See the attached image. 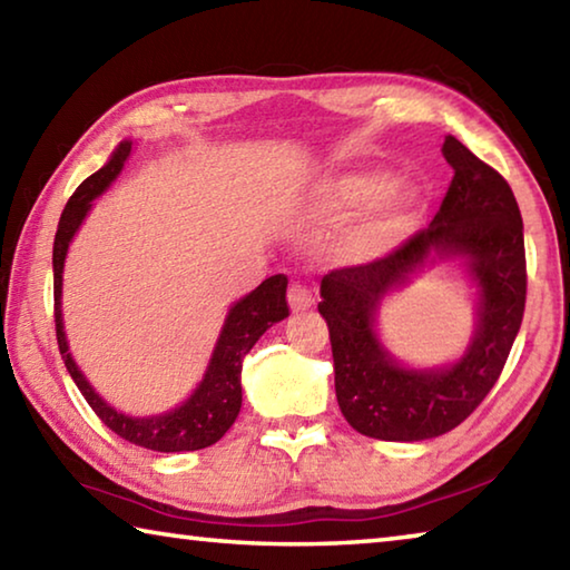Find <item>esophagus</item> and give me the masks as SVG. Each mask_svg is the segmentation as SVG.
Returning a JSON list of instances; mask_svg holds the SVG:
<instances>
[{
  "instance_id": "esophagus-1",
  "label": "esophagus",
  "mask_w": 570,
  "mask_h": 570,
  "mask_svg": "<svg viewBox=\"0 0 570 570\" xmlns=\"http://www.w3.org/2000/svg\"><path fill=\"white\" fill-rule=\"evenodd\" d=\"M288 306L292 312H306L314 306V292L304 284H292L288 286Z\"/></svg>"
}]
</instances>
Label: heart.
Instances as JSON below:
<instances>
[{"instance_id":"1","label":"heart","mask_w":570,"mask_h":570,"mask_svg":"<svg viewBox=\"0 0 570 570\" xmlns=\"http://www.w3.org/2000/svg\"><path fill=\"white\" fill-rule=\"evenodd\" d=\"M320 206L326 214H352L366 208L364 218L344 240L346 254L370 258L380 256L407 234L417 218V193L410 188L390 186L380 170H354L330 178L320 190Z\"/></svg>"}]
</instances>
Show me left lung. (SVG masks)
I'll list each match as a JSON object with an SVG mask.
<instances>
[{"instance_id":"8db88e82","label":"left lung","mask_w":570,"mask_h":570,"mask_svg":"<svg viewBox=\"0 0 570 570\" xmlns=\"http://www.w3.org/2000/svg\"><path fill=\"white\" fill-rule=\"evenodd\" d=\"M442 156L455 176L432 224L387 256L322 278L320 314L330 326L336 402L366 438L417 442L458 428L493 390L523 322L525 244L513 190L452 135ZM442 257H465L476 278V334L455 365L410 371L376 340L373 314L384 295Z\"/></svg>"}]
</instances>
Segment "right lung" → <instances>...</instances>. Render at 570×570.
Listing matches in <instances>:
<instances>
[{
	"label": "right lung",
	"instance_id": "right-lung-1",
	"mask_svg": "<svg viewBox=\"0 0 570 570\" xmlns=\"http://www.w3.org/2000/svg\"><path fill=\"white\" fill-rule=\"evenodd\" d=\"M132 150V142L125 140L112 153L105 166L85 178L60 216V226L55 234V248H52V268H55V330H57V344H60V354L65 360L67 372L75 380L77 390L88 400L95 414L108 424V428L120 435L122 440L132 442V445L156 450V452H190L204 450L214 445L226 435L230 424L236 422L240 410V366H244V356L250 352V346L258 342L268 326L282 322L288 316L286 304V284L288 278L284 274L268 276L262 286L246 294L240 302L230 306L226 316L224 330L216 342L214 356H210L208 370L204 380L196 387V392L180 404V407L170 410L166 414H153V417H128V414L110 407L92 384L85 380L80 366L75 364L70 346L65 340L62 326V268L65 256L70 248V240L82 226L85 216L92 208V200L118 178L125 160H128Z\"/></svg>",
	"mask_w": 570,
	"mask_h": 570
}]
</instances>
